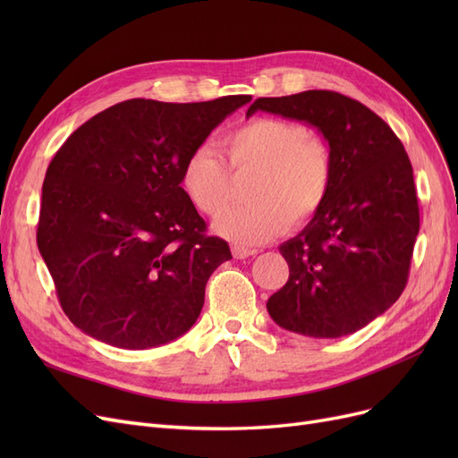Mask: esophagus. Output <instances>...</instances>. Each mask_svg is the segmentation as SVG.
<instances>
[{"label":"esophagus","instance_id":"esophagus-1","mask_svg":"<svg viewBox=\"0 0 458 458\" xmlns=\"http://www.w3.org/2000/svg\"><path fill=\"white\" fill-rule=\"evenodd\" d=\"M231 250H233V256L237 258V259H244V258H248V256L258 254L256 248H248V246H244V244H241V242H234V244L231 246Z\"/></svg>","mask_w":458,"mask_h":458}]
</instances>
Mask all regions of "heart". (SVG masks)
I'll list each match as a JSON object with an SVG mask.
<instances>
[{
  "label": "heart",
  "instance_id": "b5f03b06",
  "mask_svg": "<svg viewBox=\"0 0 458 458\" xmlns=\"http://www.w3.org/2000/svg\"><path fill=\"white\" fill-rule=\"evenodd\" d=\"M234 177L254 174L246 185L250 202L216 221V231L242 244L266 242L286 227L303 225L321 210L332 185L330 148L294 120L259 116L229 130L221 140ZM182 189L204 216H217L231 200L233 179L210 147H199L182 165Z\"/></svg>",
  "mask_w": 458,
  "mask_h": 458
}]
</instances>
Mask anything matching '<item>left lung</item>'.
Returning a JSON list of instances; mask_svg holds the SVG:
<instances>
[{
    "label": "left lung",
    "instance_id": "left-lung-1",
    "mask_svg": "<svg viewBox=\"0 0 458 458\" xmlns=\"http://www.w3.org/2000/svg\"><path fill=\"white\" fill-rule=\"evenodd\" d=\"M256 110L315 126L335 170L321 210L279 248L290 275L267 311L303 336L353 335L394 306L409 279L420 214L405 147L378 114L336 91L259 97L246 116Z\"/></svg>",
    "mask_w": 458,
    "mask_h": 458
}]
</instances>
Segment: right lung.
I'll return each instance as SVG.
<instances>
[{"label": "right lung", "instance_id": "1", "mask_svg": "<svg viewBox=\"0 0 458 458\" xmlns=\"http://www.w3.org/2000/svg\"><path fill=\"white\" fill-rule=\"evenodd\" d=\"M250 95L204 103L130 99L95 114L53 157L38 248L66 317L123 350L195 325L210 275L231 259L182 189V165Z\"/></svg>", "mask_w": 458, "mask_h": 458}]
</instances>
